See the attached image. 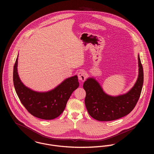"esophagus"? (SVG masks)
<instances>
[{
    "mask_svg": "<svg viewBox=\"0 0 154 154\" xmlns=\"http://www.w3.org/2000/svg\"><path fill=\"white\" fill-rule=\"evenodd\" d=\"M78 76L79 80H81V81H84L86 79V76H85V73L84 72H80L78 73Z\"/></svg>",
    "mask_w": 154,
    "mask_h": 154,
    "instance_id": "esophagus-1",
    "label": "esophagus"
}]
</instances>
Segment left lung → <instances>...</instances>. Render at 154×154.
<instances>
[{
	"label": "left lung",
	"mask_w": 154,
	"mask_h": 154,
	"mask_svg": "<svg viewBox=\"0 0 154 154\" xmlns=\"http://www.w3.org/2000/svg\"><path fill=\"white\" fill-rule=\"evenodd\" d=\"M139 75L134 87L126 94L111 97L106 94L94 78L83 85L86 91L85 104L89 114L98 121H112L129 114L140 96L143 83V70L138 56Z\"/></svg>",
	"instance_id": "1"
}]
</instances>
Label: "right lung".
Listing matches in <instances>:
<instances>
[{"instance_id": "obj_1", "label": "right lung", "mask_w": 154, "mask_h": 154, "mask_svg": "<svg viewBox=\"0 0 154 154\" xmlns=\"http://www.w3.org/2000/svg\"><path fill=\"white\" fill-rule=\"evenodd\" d=\"M18 57L14 66V85L22 105L32 116L43 120H52L65 110L72 92L79 87L78 76L66 79L54 89L47 92H37L26 87L17 72Z\"/></svg>"}]
</instances>
